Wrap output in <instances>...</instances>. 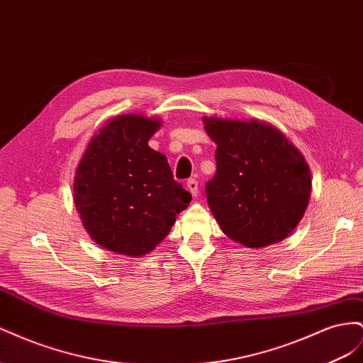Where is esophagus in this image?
Listing matches in <instances>:
<instances>
[{"label": "esophagus", "instance_id": "34e87169", "mask_svg": "<svg viewBox=\"0 0 363 363\" xmlns=\"http://www.w3.org/2000/svg\"><path fill=\"white\" fill-rule=\"evenodd\" d=\"M186 186H188V189L192 194V196H196V194H199V182H196L195 179H191V180H188V183H186Z\"/></svg>", "mask_w": 363, "mask_h": 363}]
</instances>
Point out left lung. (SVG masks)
<instances>
[{"label":"left lung","mask_w":363,"mask_h":363,"mask_svg":"<svg viewBox=\"0 0 363 363\" xmlns=\"http://www.w3.org/2000/svg\"><path fill=\"white\" fill-rule=\"evenodd\" d=\"M204 123L218 145L206 196L223 232L250 248L291 235L311 196V171L301 152L281 131L256 119Z\"/></svg>","instance_id":"1"}]
</instances>
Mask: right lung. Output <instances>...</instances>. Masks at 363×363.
Returning <instances> with one entry per match:
<instances>
[{"instance_id":"1","label":"right lung","mask_w":363,"mask_h":363,"mask_svg":"<svg viewBox=\"0 0 363 363\" xmlns=\"http://www.w3.org/2000/svg\"><path fill=\"white\" fill-rule=\"evenodd\" d=\"M159 119L121 115L106 124L77 168L74 203L98 245L144 256L167 238L192 196L172 177L162 152L148 147Z\"/></svg>"}]
</instances>
